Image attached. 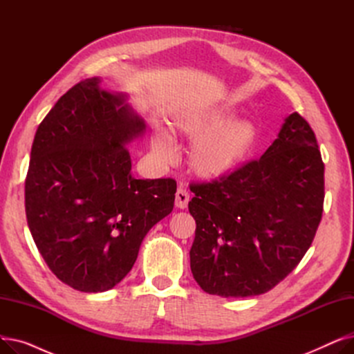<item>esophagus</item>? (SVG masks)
Instances as JSON below:
<instances>
[{
    "label": "esophagus",
    "instance_id": "esophagus-1",
    "mask_svg": "<svg viewBox=\"0 0 354 354\" xmlns=\"http://www.w3.org/2000/svg\"><path fill=\"white\" fill-rule=\"evenodd\" d=\"M188 202H189V194L187 189L183 188H178L176 195H175V205L179 209H185L188 207Z\"/></svg>",
    "mask_w": 354,
    "mask_h": 354
}]
</instances>
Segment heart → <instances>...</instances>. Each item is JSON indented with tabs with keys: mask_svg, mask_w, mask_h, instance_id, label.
<instances>
[{
	"mask_svg": "<svg viewBox=\"0 0 354 354\" xmlns=\"http://www.w3.org/2000/svg\"><path fill=\"white\" fill-rule=\"evenodd\" d=\"M232 110L227 106L192 111L180 116L175 130L192 140L188 162L192 172L202 179H222L241 167L257 143V127L247 120H234ZM155 153L163 160L175 155L171 135L158 129L152 136Z\"/></svg>",
	"mask_w": 354,
	"mask_h": 354,
	"instance_id": "1",
	"label": "heart"
}]
</instances>
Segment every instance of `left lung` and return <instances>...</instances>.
I'll list each match as a JSON object with an SVG mask.
<instances>
[{
	"instance_id": "1",
	"label": "left lung",
	"mask_w": 354,
	"mask_h": 354,
	"mask_svg": "<svg viewBox=\"0 0 354 354\" xmlns=\"http://www.w3.org/2000/svg\"><path fill=\"white\" fill-rule=\"evenodd\" d=\"M191 191L199 287L221 297L270 291L299 266L322 221L324 163L313 129L294 111L258 160Z\"/></svg>"
}]
</instances>
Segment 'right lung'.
Here are the masks:
<instances>
[{
	"label": "right lung",
	"mask_w": 354,
	"mask_h": 354,
	"mask_svg": "<svg viewBox=\"0 0 354 354\" xmlns=\"http://www.w3.org/2000/svg\"><path fill=\"white\" fill-rule=\"evenodd\" d=\"M86 79L37 129L26 179V215L48 268L83 292H103L132 270L142 241L174 209L176 182L136 179L127 145L145 120L127 95Z\"/></svg>",
	"instance_id": "right-lung-1"
}]
</instances>
